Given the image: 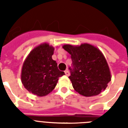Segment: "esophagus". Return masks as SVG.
I'll use <instances>...</instances> for the list:
<instances>
[{
	"label": "esophagus",
	"instance_id": "34e87169",
	"mask_svg": "<svg viewBox=\"0 0 128 128\" xmlns=\"http://www.w3.org/2000/svg\"><path fill=\"white\" fill-rule=\"evenodd\" d=\"M64 73H65V74H66V76H69L70 75V72H69V71H68V70H66L64 71Z\"/></svg>",
	"mask_w": 128,
	"mask_h": 128
}]
</instances>
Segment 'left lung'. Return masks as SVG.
I'll list each match as a JSON object with an SVG mask.
<instances>
[{
	"mask_svg": "<svg viewBox=\"0 0 128 128\" xmlns=\"http://www.w3.org/2000/svg\"><path fill=\"white\" fill-rule=\"evenodd\" d=\"M63 48L71 55L69 78L78 93L90 97L98 95L106 88L111 75L104 56L97 48L83 44L80 46L66 44Z\"/></svg>",
	"mask_w": 128,
	"mask_h": 128,
	"instance_id": "obj_1",
	"label": "left lung"
}]
</instances>
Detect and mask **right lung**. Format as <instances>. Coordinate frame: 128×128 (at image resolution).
I'll return each instance as SVG.
<instances>
[{
  "label": "right lung",
  "mask_w": 128,
  "mask_h": 128,
  "mask_svg": "<svg viewBox=\"0 0 128 128\" xmlns=\"http://www.w3.org/2000/svg\"><path fill=\"white\" fill-rule=\"evenodd\" d=\"M54 48L48 44L32 50L24 62L21 80L24 88L38 96H44L54 89L58 78L64 74L52 60Z\"/></svg>",
  "instance_id": "1"
}]
</instances>
